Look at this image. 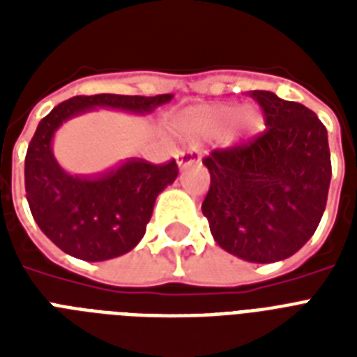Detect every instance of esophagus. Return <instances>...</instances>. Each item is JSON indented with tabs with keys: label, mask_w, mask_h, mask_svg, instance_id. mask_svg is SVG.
Wrapping results in <instances>:
<instances>
[{
	"label": "esophagus",
	"mask_w": 357,
	"mask_h": 357,
	"mask_svg": "<svg viewBox=\"0 0 357 357\" xmlns=\"http://www.w3.org/2000/svg\"><path fill=\"white\" fill-rule=\"evenodd\" d=\"M176 159H178V167L185 168V167H189V165H192L195 161H198L200 157H198V153L192 150H181L178 151Z\"/></svg>",
	"instance_id": "esophagus-1"
}]
</instances>
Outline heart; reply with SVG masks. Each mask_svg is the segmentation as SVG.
I'll list each match as a JSON object with an SVG mask.
<instances>
[{
    "instance_id": "heart-1",
    "label": "heart",
    "mask_w": 357,
    "mask_h": 357,
    "mask_svg": "<svg viewBox=\"0 0 357 357\" xmlns=\"http://www.w3.org/2000/svg\"><path fill=\"white\" fill-rule=\"evenodd\" d=\"M231 119V131H250L259 123V111L252 105H244L235 111L234 105H202L192 107L179 114L176 120V129L181 137L189 140L215 139L226 129V123Z\"/></svg>"
}]
</instances>
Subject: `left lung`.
<instances>
[{
	"label": "left lung",
	"instance_id": "left-lung-1",
	"mask_svg": "<svg viewBox=\"0 0 357 357\" xmlns=\"http://www.w3.org/2000/svg\"><path fill=\"white\" fill-rule=\"evenodd\" d=\"M266 129L204 159L211 185L202 204L220 248L250 263L296 254L315 234L332 179L328 131L302 103L252 91Z\"/></svg>",
	"mask_w": 357,
	"mask_h": 357
}]
</instances>
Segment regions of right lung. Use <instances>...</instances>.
<instances>
[{
    "label": "right lung",
    "instance_id": "add662e5",
    "mask_svg": "<svg viewBox=\"0 0 357 357\" xmlns=\"http://www.w3.org/2000/svg\"><path fill=\"white\" fill-rule=\"evenodd\" d=\"M159 96H74L44 116L25 155V192L31 215L53 244L83 261H105L133 250L144 237L153 204L178 178V165L131 157L96 176H72L59 167L52 140L63 122L92 109L151 113L172 100Z\"/></svg>",
    "mask_w": 357,
    "mask_h": 357
}]
</instances>
